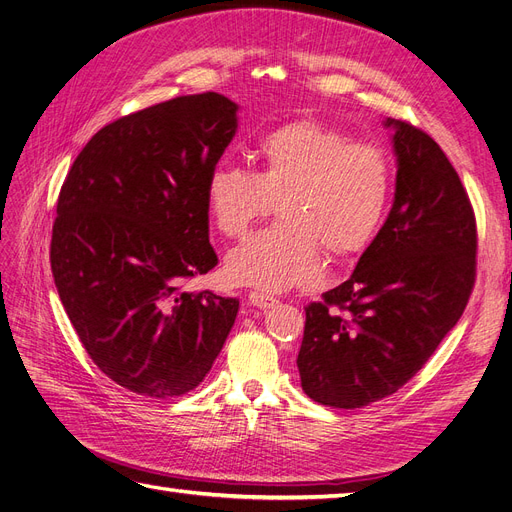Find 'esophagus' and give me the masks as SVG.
I'll return each mask as SVG.
<instances>
[{
  "label": "esophagus",
  "instance_id": "1",
  "mask_svg": "<svg viewBox=\"0 0 512 512\" xmlns=\"http://www.w3.org/2000/svg\"><path fill=\"white\" fill-rule=\"evenodd\" d=\"M247 301H250L252 305H256V307H260V309H271V307H275L277 301L275 297H271V294H265V292H258V290H254V292H250L247 294Z\"/></svg>",
  "mask_w": 512,
  "mask_h": 512
}]
</instances>
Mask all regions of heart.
<instances>
[{
    "label": "heart",
    "mask_w": 512,
    "mask_h": 512,
    "mask_svg": "<svg viewBox=\"0 0 512 512\" xmlns=\"http://www.w3.org/2000/svg\"><path fill=\"white\" fill-rule=\"evenodd\" d=\"M258 170L215 166L205 185L211 218L222 235L243 237L271 211L282 220L256 232L226 256L232 284L267 292L314 286L324 254L348 258L374 241L389 207L393 170L386 151L356 143L327 123L297 119L262 134Z\"/></svg>",
    "instance_id": "1"
}]
</instances>
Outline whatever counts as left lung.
Returning a JSON list of instances; mask_svg holds the SVG:
<instances>
[{"label":"left lung","mask_w":512,"mask_h":512,"mask_svg":"<svg viewBox=\"0 0 512 512\" xmlns=\"http://www.w3.org/2000/svg\"><path fill=\"white\" fill-rule=\"evenodd\" d=\"M395 200L350 280L305 307L301 386L322 406L363 408L401 389L468 305L476 220L453 164L429 134L386 119Z\"/></svg>","instance_id":"1"}]
</instances>
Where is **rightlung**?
<instances>
[{"mask_svg": "<svg viewBox=\"0 0 512 512\" xmlns=\"http://www.w3.org/2000/svg\"><path fill=\"white\" fill-rule=\"evenodd\" d=\"M215 91L108 123L61 185L51 269L81 344L104 374L147 397L205 380L239 301L181 282L218 265L205 185L237 132Z\"/></svg>", "mask_w": 512, "mask_h": 512, "instance_id": "add662e5", "label": "right lung"}]
</instances>
